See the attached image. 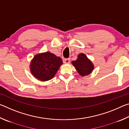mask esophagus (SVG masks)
<instances>
[{"label": "esophagus", "mask_w": 129, "mask_h": 129, "mask_svg": "<svg viewBox=\"0 0 129 129\" xmlns=\"http://www.w3.org/2000/svg\"><path fill=\"white\" fill-rule=\"evenodd\" d=\"M70 61H71V59H70L69 58H64V59H63V62H64V63H65V64H68V63L70 62Z\"/></svg>", "instance_id": "34e87169"}]
</instances>
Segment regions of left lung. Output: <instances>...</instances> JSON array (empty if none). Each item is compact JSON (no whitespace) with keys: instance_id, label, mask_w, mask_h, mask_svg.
<instances>
[{"instance_id":"1","label":"left lung","mask_w":129,"mask_h":129,"mask_svg":"<svg viewBox=\"0 0 129 129\" xmlns=\"http://www.w3.org/2000/svg\"><path fill=\"white\" fill-rule=\"evenodd\" d=\"M72 64L78 73L82 76L89 75L94 68L92 63L87 58L85 54L83 53L80 54L77 59L73 61Z\"/></svg>"}]
</instances>
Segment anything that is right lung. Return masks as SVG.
I'll return each instance as SVG.
<instances>
[{
	"mask_svg": "<svg viewBox=\"0 0 129 129\" xmlns=\"http://www.w3.org/2000/svg\"><path fill=\"white\" fill-rule=\"evenodd\" d=\"M62 64L61 58L47 52L34 57L30 63V71L36 78L45 81L54 77Z\"/></svg>",
	"mask_w": 129,
	"mask_h": 129,
	"instance_id": "right-lung-1",
	"label": "right lung"
}]
</instances>
